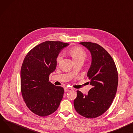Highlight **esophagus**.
Wrapping results in <instances>:
<instances>
[{"label":"esophagus","mask_w":133,"mask_h":133,"mask_svg":"<svg viewBox=\"0 0 133 133\" xmlns=\"http://www.w3.org/2000/svg\"><path fill=\"white\" fill-rule=\"evenodd\" d=\"M73 90V88H72L66 87V88H65V91L66 92L70 91H71V90Z\"/></svg>","instance_id":"1"}]
</instances>
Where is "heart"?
<instances>
[{
    "label": "heart",
    "instance_id": "b5f03b06",
    "mask_svg": "<svg viewBox=\"0 0 133 133\" xmlns=\"http://www.w3.org/2000/svg\"><path fill=\"white\" fill-rule=\"evenodd\" d=\"M67 54L72 58L74 63L76 62H83L87 58V54L85 50L78 46H75L70 48L68 51ZM61 59V57L59 56L56 58V63L57 64H59Z\"/></svg>",
    "mask_w": 133,
    "mask_h": 133
}]
</instances>
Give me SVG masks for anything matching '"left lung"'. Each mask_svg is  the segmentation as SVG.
Instances as JSON below:
<instances>
[{
	"label": "left lung",
	"instance_id": "8db88e82",
	"mask_svg": "<svg viewBox=\"0 0 133 133\" xmlns=\"http://www.w3.org/2000/svg\"><path fill=\"white\" fill-rule=\"evenodd\" d=\"M79 43L89 50L92 56L87 76L92 88L87 95L77 90L74 106L79 114L92 119L104 114L111 105L117 90L118 70L111 55L99 44L85 42Z\"/></svg>",
	"mask_w": 133,
	"mask_h": 133
}]
</instances>
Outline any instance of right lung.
Segmentation results:
<instances>
[{"instance_id":"add662e5","label":"right lung","mask_w":133,"mask_h":133,"mask_svg":"<svg viewBox=\"0 0 133 133\" xmlns=\"http://www.w3.org/2000/svg\"><path fill=\"white\" fill-rule=\"evenodd\" d=\"M69 44L45 41L32 48L25 57L21 69V91L28 108L40 117L54 113L63 98V87L49 82L56 69L61 49Z\"/></svg>"}]
</instances>
